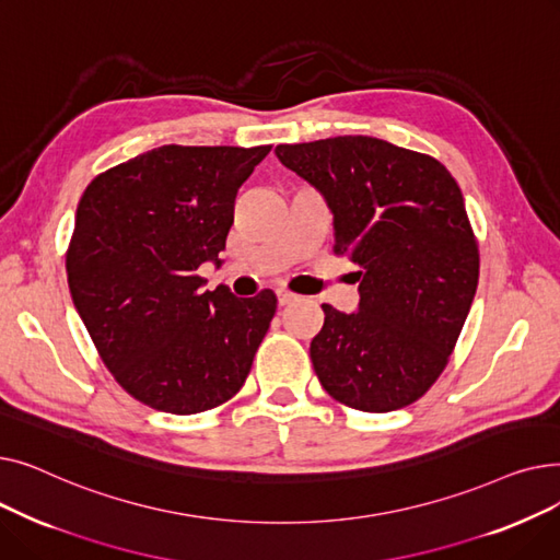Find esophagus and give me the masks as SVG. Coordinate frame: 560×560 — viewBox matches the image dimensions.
Returning <instances> with one entry per match:
<instances>
[{
  "label": "esophagus",
  "instance_id": "obj_1",
  "mask_svg": "<svg viewBox=\"0 0 560 560\" xmlns=\"http://www.w3.org/2000/svg\"><path fill=\"white\" fill-rule=\"evenodd\" d=\"M277 300H279V306H288V304H292V302H298L300 300V295H295V292H290V290H277Z\"/></svg>",
  "mask_w": 560,
  "mask_h": 560
}]
</instances>
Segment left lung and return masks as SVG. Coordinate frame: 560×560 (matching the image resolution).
<instances>
[{
    "instance_id": "8db88e82",
    "label": "left lung",
    "mask_w": 560,
    "mask_h": 560,
    "mask_svg": "<svg viewBox=\"0 0 560 560\" xmlns=\"http://www.w3.org/2000/svg\"><path fill=\"white\" fill-rule=\"evenodd\" d=\"M275 152L325 195L334 254L361 268L359 313L322 304L311 342L322 388L365 413L418 401L447 368L479 285V243L456 179L433 156L370 136Z\"/></svg>"
}]
</instances>
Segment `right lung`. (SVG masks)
<instances>
[{
  "mask_svg": "<svg viewBox=\"0 0 560 560\" xmlns=\"http://www.w3.org/2000/svg\"><path fill=\"white\" fill-rule=\"evenodd\" d=\"M270 150L163 144L97 174L79 199L72 302L117 384L150 408L203 413L245 384L277 295L203 292L197 268L218 260L235 195Z\"/></svg>",
  "mask_w": 560,
  "mask_h": 560,
  "instance_id": "add662e5",
  "label": "right lung"
}]
</instances>
